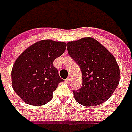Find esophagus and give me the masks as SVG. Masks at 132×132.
<instances>
[{"label":"esophagus","mask_w":132,"mask_h":132,"mask_svg":"<svg viewBox=\"0 0 132 132\" xmlns=\"http://www.w3.org/2000/svg\"><path fill=\"white\" fill-rule=\"evenodd\" d=\"M65 81H66L67 84H69V83L71 82V78H69H69H67V79L65 80Z\"/></svg>","instance_id":"1"}]
</instances>
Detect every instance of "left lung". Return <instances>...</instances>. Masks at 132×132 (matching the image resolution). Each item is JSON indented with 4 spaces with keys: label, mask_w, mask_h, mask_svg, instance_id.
I'll return each instance as SVG.
<instances>
[{
    "label": "left lung",
    "mask_w": 132,
    "mask_h": 132,
    "mask_svg": "<svg viewBox=\"0 0 132 132\" xmlns=\"http://www.w3.org/2000/svg\"><path fill=\"white\" fill-rule=\"evenodd\" d=\"M67 50L82 73L81 87L73 91L76 101L85 106L103 104L119 82V67L114 56L90 37L69 42Z\"/></svg>",
    "instance_id": "1"
}]
</instances>
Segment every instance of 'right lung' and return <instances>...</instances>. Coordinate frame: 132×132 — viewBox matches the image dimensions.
Returning a JSON list of instances; mask_svg holds the SVG:
<instances>
[{"label":"right lung","mask_w":132,"mask_h":132,"mask_svg":"<svg viewBox=\"0 0 132 132\" xmlns=\"http://www.w3.org/2000/svg\"><path fill=\"white\" fill-rule=\"evenodd\" d=\"M66 48L64 42L43 40L28 47L16 59L11 72L12 86L23 101L41 106L52 99L53 92L63 81L53 61Z\"/></svg>","instance_id":"obj_1"}]
</instances>
